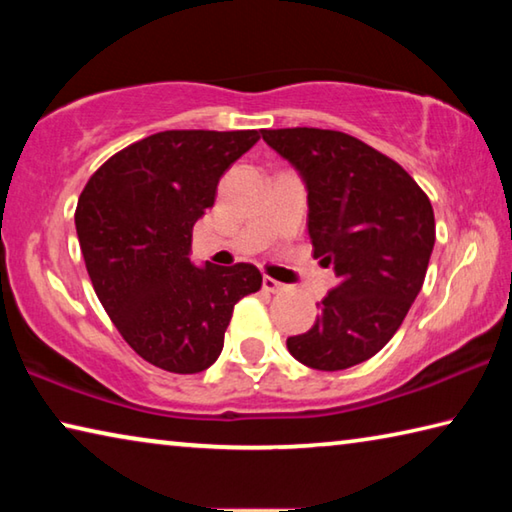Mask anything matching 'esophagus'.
<instances>
[{"instance_id":"obj_1","label":"esophagus","mask_w":512,"mask_h":512,"mask_svg":"<svg viewBox=\"0 0 512 512\" xmlns=\"http://www.w3.org/2000/svg\"><path fill=\"white\" fill-rule=\"evenodd\" d=\"M262 287H264V291H268V293H280V291L284 289V284H282V282H277V280H273V277L264 275Z\"/></svg>"}]
</instances>
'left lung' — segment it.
<instances>
[{"label": "left lung", "mask_w": 512, "mask_h": 512, "mask_svg": "<svg viewBox=\"0 0 512 512\" xmlns=\"http://www.w3.org/2000/svg\"><path fill=\"white\" fill-rule=\"evenodd\" d=\"M264 142L307 185L314 257L339 284L318 302L309 332L287 348L316 370L368 361L400 329L427 275L436 241L429 196L388 155L341 131L277 128Z\"/></svg>", "instance_id": "8db88e82"}]
</instances>
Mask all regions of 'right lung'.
Here are the masks:
<instances>
[{
	"label": "right lung",
	"instance_id": "right-lung-1",
	"mask_svg": "<svg viewBox=\"0 0 512 512\" xmlns=\"http://www.w3.org/2000/svg\"><path fill=\"white\" fill-rule=\"evenodd\" d=\"M257 131H164L92 173L74 221L94 293L124 341L176 375L210 368L237 302L259 291L253 264L196 268L194 223Z\"/></svg>",
	"mask_w": 512,
	"mask_h": 512
}]
</instances>
